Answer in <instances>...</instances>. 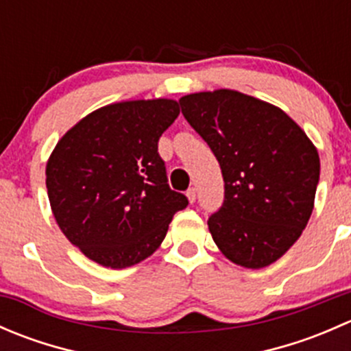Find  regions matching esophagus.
I'll list each match as a JSON object with an SVG mask.
<instances>
[{
	"mask_svg": "<svg viewBox=\"0 0 351 351\" xmlns=\"http://www.w3.org/2000/svg\"><path fill=\"white\" fill-rule=\"evenodd\" d=\"M186 197H189L190 204H193V202H195V198H197V190L195 189H189V190H186Z\"/></svg>",
	"mask_w": 351,
	"mask_h": 351,
	"instance_id": "esophagus-1",
	"label": "esophagus"
}]
</instances>
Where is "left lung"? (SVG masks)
Here are the masks:
<instances>
[{
  "instance_id": "8db88e82",
  "label": "left lung",
  "mask_w": 351,
  "mask_h": 351,
  "mask_svg": "<svg viewBox=\"0 0 351 351\" xmlns=\"http://www.w3.org/2000/svg\"><path fill=\"white\" fill-rule=\"evenodd\" d=\"M180 107L222 169L224 202L207 221L212 239L239 267H268L313 214L316 146L284 110L239 91L186 95Z\"/></svg>"
}]
</instances>
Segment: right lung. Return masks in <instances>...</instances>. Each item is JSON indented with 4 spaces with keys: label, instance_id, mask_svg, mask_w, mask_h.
I'll list each match as a JSON object with an SVG mask.
<instances>
[{
    "label": "right lung",
    "instance_id": "add662e5",
    "mask_svg": "<svg viewBox=\"0 0 351 351\" xmlns=\"http://www.w3.org/2000/svg\"><path fill=\"white\" fill-rule=\"evenodd\" d=\"M178 101L132 100L101 107L69 129L52 151L45 185L52 214L81 253L127 268L154 253L173 215L189 205L169 189L158 153Z\"/></svg>",
    "mask_w": 351,
    "mask_h": 351
}]
</instances>
